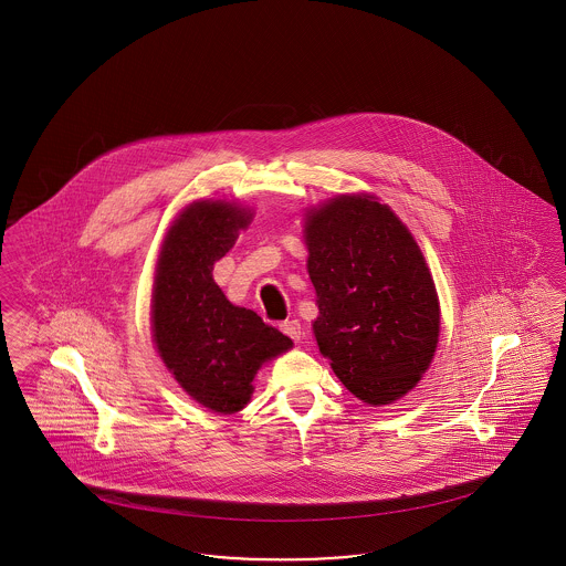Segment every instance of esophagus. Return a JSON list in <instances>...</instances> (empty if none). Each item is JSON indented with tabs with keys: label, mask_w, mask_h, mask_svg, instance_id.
I'll list each match as a JSON object with an SVG mask.
<instances>
[{
	"label": "esophagus",
	"mask_w": 566,
	"mask_h": 566,
	"mask_svg": "<svg viewBox=\"0 0 566 566\" xmlns=\"http://www.w3.org/2000/svg\"><path fill=\"white\" fill-rule=\"evenodd\" d=\"M280 328H282L291 339H295V342H298L301 335H303V328H301L298 321H284V323L280 324Z\"/></svg>",
	"instance_id": "1"
}]
</instances>
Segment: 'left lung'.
Instances as JSON below:
<instances>
[{
    "mask_svg": "<svg viewBox=\"0 0 566 566\" xmlns=\"http://www.w3.org/2000/svg\"><path fill=\"white\" fill-rule=\"evenodd\" d=\"M318 348L354 397L388 405L431 365L439 301L424 256L395 212L344 195L307 216Z\"/></svg>",
    "mask_w": 566,
    "mask_h": 566,
    "instance_id": "8db88e82",
    "label": "left lung"
}]
</instances>
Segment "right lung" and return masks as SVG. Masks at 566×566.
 I'll return each instance as SVG.
<instances>
[{
  "label": "right lung",
  "mask_w": 566,
  "mask_h": 566,
  "mask_svg": "<svg viewBox=\"0 0 566 566\" xmlns=\"http://www.w3.org/2000/svg\"><path fill=\"white\" fill-rule=\"evenodd\" d=\"M250 216L222 201L189 206L165 235L153 291V337L165 367L220 413L240 411L259 367L293 348L259 314L229 303L212 277Z\"/></svg>",
  "instance_id": "add662e5"
}]
</instances>
